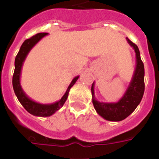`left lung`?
Returning a JSON list of instances; mask_svg holds the SVG:
<instances>
[{"instance_id":"obj_1","label":"left lung","mask_w":159,"mask_h":159,"mask_svg":"<svg viewBox=\"0 0 159 159\" xmlns=\"http://www.w3.org/2000/svg\"><path fill=\"white\" fill-rule=\"evenodd\" d=\"M126 40L135 52L136 66L133 77L125 94L117 102H98L95 97L94 86H92V103L99 116L106 120L120 121L128 117L140 103L144 92V67L140 57L138 46L128 38Z\"/></svg>"}]
</instances>
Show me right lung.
<instances>
[{
  "label": "right lung",
  "mask_w": 159,
  "mask_h": 159,
  "mask_svg": "<svg viewBox=\"0 0 159 159\" xmlns=\"http://www.w3.org/2000/svg\"><path fill=\"white\" fill-rule=\"evenodd\" d=\"M47 34H48V33L37 34L35 35H34L33 37H31L30 39H26L22 43L18 54L16 55V60H15V71H14L13 78H12L14 92L18 98L19 102H20V104L24 106V108L29 113H30L33 116H41V117H47V116H52L64 105L65 102L67 99L71 87L75 84V82H77V80L79 77V76L75 77L68 86L67 91L65 92V94L62 96V98L59 101H57L54 103H52V104H41V103L36 102L30 99L25 94V92H24L20 85V74L22 66H23V63L26 57H27V55L31 50V48H33L41 39L43 38Z\"/></svg>",
  "instance_id": "right-lung-1"
}]
</instances>
